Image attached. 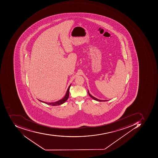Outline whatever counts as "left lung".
<instances>
[{
  "label": "left lung",
  "instance_id": "left-lung-1",
  "mask_svg": "<svg viewBox=\"0 0 158 158\" xmlns=\"http://www.w3.org/2000/svg\"><path fill=\"white\" fill-rule=\"evenodd\" d=\"M88 94H89V96H90V97H91V98H93V99H94V100H96V101H97L105 102L107 101H108V100H99V99H97V98H95V97H94V96H92V95H91V94H90V93H89V90H88Z\"/></svg>",
  "mask_w": 158,
  "mask_h": 158
}]
</instances>
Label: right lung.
<instances>
[{"mask_svg":"<svg viewBox=\"0 0 158 158\" xmlns=\"http://www.w3.org/2000/svg\"><path fill=\"white\" fill-rule=\"evenodd\" d=\"M71 84L68 87V89H67V91H66V94H65V96L64 97V98H62L61 100H59L58 101L55 102H45L42 101L41 100H39V101L41 102H43V103H45V104H48V105H52V106H57V105H61V104H63V103L67 101V99L69 98V89L70 87Z\"/></svg>","mask_w":158,"mask_h":158,"instance_id":"1","label":"right lung"}]
</instances>
